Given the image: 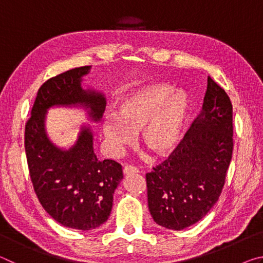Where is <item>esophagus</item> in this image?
<instances>
[{"instance_id": "34e87169", "label": "esophagus", "mask_w": 263, "mask_h": 263, "mask_svg": "<svg viewBox=\"0 0 263 263\" xmlns=\"http://www.w3.org/2000/svg\"><path fill=\"white\" fill-rule=\"evenodd\" d=\"M124 174L125 175H130V174H137V173H139V171H138V168L136 167H132V166H126L124 167Z\"/></svg>"}]
</instances>
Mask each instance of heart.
Listing matches in <instances>:
<instances>
[{"instance_id": "1", "label": "heart", "mask_w": 263, "mask_h": 263, "mask_svg": "<svg viewBox=\"0 0 263 263\" xmlns=\"http://www.w3.org/2000/svg\"><path fill=\"white\" fill-rule=\"evenodd\" d=\"M190 106L184 90L154 83L121 97L116 114L104 117L102 133L109 153L119 155L140 140L159 157L171 154L181 139Z\"/></svg>"}]
</instances>
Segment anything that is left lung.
Masks as SVG:
<instances>
[{
  "label": "left lung",
  "instance_id": "1",
  "mask_svg": "<svg viewBox=\"0 0 263 263\" xmlns=\"http://www.w3.org/2000/svg\"><path fill=\"white\" fill-rule=\"evenodd\" d=\"M232 104L208 77L202 110L176 149L146 174L154 221L181 231L196 224L217 203L233 151Z\"/></svg>",
  "mask_w": 263,
  "mask_h": 263
}]
</instances>
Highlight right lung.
Here are the masks:
<instances>
[{
  "label": "right lung",
  "mask_w": 263,
  "mask_h": 263,
  "mask_svg": "<svg viewBox=\"0 0 263 263\" xmlns=\"http://www.w3.org/2000/svg\"><path fill=\"white\" fill-rule=\"evenodd\" d=\"M91 66L57 75L43 84L25 126V152L33 189L53 219L69 229L90 231L108 220L115 190L123 180L122 166L114 160L100 161L94 152V131L80 125L77 140L60 147L48 137L50 109L84 111L87 121L100 123L106 104L104 92L82 87Z\"/></svg>",
  "instance_id": "obj_1"
}]
</instances>
